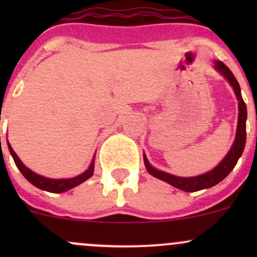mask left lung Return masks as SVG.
<instances>
[{"label":"left lung","instance_id":"8db88e82","mask_svg":"<svg viewBox=\"0 0 257 257\" xmlns=\"http://www.w3.org/2000/svg\"><path fill=\"white\" fill-rule=\"evenodd\" d=\"M214 68L219 72L224 78L230 83V85L234 89L235 95L239 102V116H237V129H236V136H235V141L232 143L231 148L227 152L226 157L220 162L210 172L205 173V174L198 175V177H190V178H183V177H175V175L169 174V173L162 172V170L155 169L152 167L147 159V155L143 154L144 158V164L149 174L153 177L160 179V180L165 181V183L170 184L174 188L180 189V190L186 191V193H193V191L203 190V189L211 188V186L216 185L220 181L224 180L227 175L230 174L232 169L236 165L239 158L242 155L243 149H245L246 144V119H247V109H246V104L243 102L242 97H241V89L240 85L237 83L236 78L232 74V72L222 63L221 61H214Z\"/></svg>","mask_w":257,"mask_h":257}]
</instances>
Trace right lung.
<instances>
[{
  "label": "right lung",
  "instance_id": "add662e5",
  "mask_svg": "<svg viewBox=\"0 0 257 257\" xmlns=\"http://www.w3.org/2000/svg\"><path fill=\"white\" fill-rule=\"evenodd\" d=\"M7 145H9V150L15 160V164L17 165V168L20 169V172L22 173L23 177L27 179L32 185H35L36 188L41 189V190L49 191V193H64V191L76 188L77 185H79V184H82L83 181L89 179L93 175V172H94V158H93L89 168H88L84 173H82V174L78 175V177L69 178V179H51V178L42 177V175L36 174L35 172L28 169V168L21 162V159L17 157L16 153L14 152V149H12L11 144L9 143V141H7Z\"/></svg>",
  "mask_w": 257,
  "mask_h": 257
}]
</instances>
